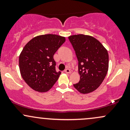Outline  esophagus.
Returning <instances> with one entry per match:
<instances>
[{
  "label": "esophagus",
  "instance_id": "1",
  "mask_svg": "<svg viewBox=\"0 0 130 130\" xmlns=\"http://www.w3.org/2000/svg\"><path fill=\"white\" fill-rule=\"evenodd\" d=\"M65 72L66 73H71V70H70L69 68H66V69L65 70Z\"/></svg>",
  "mask_w": 130,
  "mask_h": 130
}]
</instances>
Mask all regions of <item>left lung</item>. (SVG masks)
<instances>
[{"instance_id": "1", "label": "left lung", "mask_w": 130, "mask_h": 130, "mask_svg": "<svg viewBox=\"0 0 130 130\" xmlns=\"http://www.w3.org/2000/svg\"><path fill=\"white\" fill-rule=\"evenodd\" d=\"M77 60L80 75L79 83L73 84L81 93H88L100 86L108 71L109 56L102 44L93 37L83 34L68 37Z\"/></svg>"}]
</instances>
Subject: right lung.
Listing matches in <instances>:
<instances>
[{
	"label": "right lung",
	"mask_w": 130,
	"mask_h": 130,
	"mask_svg": "<svg viewBox=\"0 0 130 130\" xmlns=\"http://www.w3.org/2000/svg\"><path fill=\"white\" fill-rule=\"evenodd\" d=\"M65 41V37L53 34L34 37L26 44L19 58L21 74L29 87L40 92L48 91L57 80L53 56Z\"/></svg>",
	"instance_id": "obj_1"
}]
</instances>
